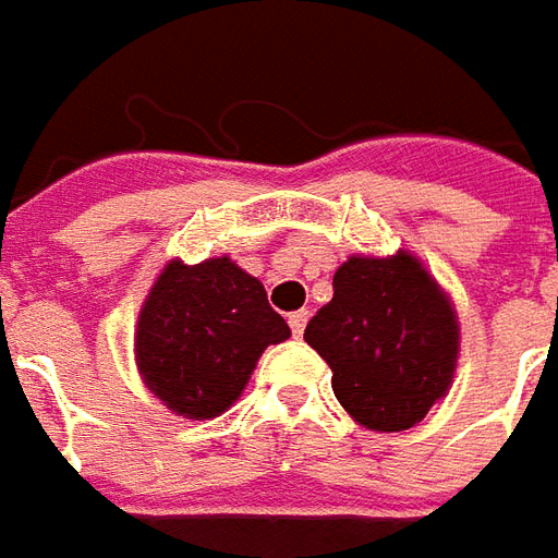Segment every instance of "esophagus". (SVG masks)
<instances>
[{"instance_id": "esophagus-1", "label": "esophagus", "mask_w": 558, "mask_h": 558, "mask_svg": "<svg viewBox=\"0 0 558 558\" xmlns=\"http://www.w3.org/2000/svg\"><path fill=\"white\" fill-rule=\"evenodd\" d=\"M306 322H310V312L306 310H298L288 315V324H291V333L294 336H303V330H306Z\"/></svg>"}]
</instances>
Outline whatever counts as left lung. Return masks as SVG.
Masks as SVG:
<instances>
[{
  "label": "left lung",
  "mask_w": 558,
  "mask_h": 558,
  "mask_svg": "<svg viewBox=\"0 0 558 558\" xmlns=\"http://www.w3.org/2000/svg\"><path fill=\"white\" fill-rule=\"evenodd\" d=\"M303 339L333 369L336 399L357 424L402 433L448 393L460 322L424 264L399 248L390 258L351 255Z\"/></svg>",
  "instance_id": "obj_1"
}]
</instances>
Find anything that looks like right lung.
I'll return each instance as SVG.
<instances>
[{"instance_id": "obj_1", "label": "right lung", "mask_w": 558, "mask_h": 558, "mask_svg": "<svg viewBox=\"0 0 558 558\" xmlns=\"http://www.w3.org/2000/svg\"><path fill=\"white\" fill-rule=\"evenodd\" d=\"M288 336L264 286L228 255L201 264L173 258L141 306L134 361L173 414L209 421L234 405L264 349Z\"/></svg>"}]
</instances>
